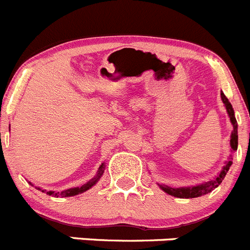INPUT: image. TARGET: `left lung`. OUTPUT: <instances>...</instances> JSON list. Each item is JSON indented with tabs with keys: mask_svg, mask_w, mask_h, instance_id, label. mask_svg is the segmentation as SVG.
Here are the masks:
<instances>
[{
	"mask_svg": "<svg viewBox=\"0 0 250 250\" xmlns=\"http://www.w3.org/2000/svg\"><path fill=\"white\" fill-rule=\"evenodd\" d=\"M220 96H222V101H223V103L226 104L227 112H228L229 118H230V122H231V125H233V132H231V136H230L231 150H237V148H238V130H237L238 123H237V120H235V117H234V111H233V107H231V104H230V102L228 101V98L226 97V94L222 92V93H220ZM231 159L233 158H231V156H230L229 161L226 162V166L223 167V170H222L217 178L213 179V181H209V182H207V183L199 184V186H195V187H188V188H170V187H163V186H161V188L164 190V192L168 193V194L173 195V197H178V198H197V197H201V195L208 194L209 192H212L214 188H217V187L222 183V181H223L224 177H226L227 172L229 170V167H230L231 163H233V162H231Z\"/></svg>",
	"mask_w": 250,
	"mask_h": 250,
	"instance_id": "left-lung-1",
	"label": "left lung"
}]
</instances>
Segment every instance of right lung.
I'll return each instance as SVG.
<instances>
[{"instance_id": "1", "label": "right lung", "mask_w": 250, "mask_h": 250, "mask_svg": "<svg viewBox=\"0 0 250 250\" xmlns=\"http://www.w3.org/2000/svg\"><path fill=\"white\" fill-rule=\"evenodd\" d=\"M103 168H104V164H102L100 167V169H98V174L97 177H94L93 179H91L89 182H87L86 184H83L82 187H76V188H69V189L67 190H63V192H52V190H49V192H46V190H42V192H46V194L48 195H52V197H72V195H77L80 194V193H83L86 192V190H88L91 187H93L94 184H96V182L98 181V179L101 178V175L103 174ZM40 189V188H38Z\"/></svg>"}]
</instances>
